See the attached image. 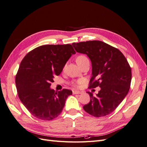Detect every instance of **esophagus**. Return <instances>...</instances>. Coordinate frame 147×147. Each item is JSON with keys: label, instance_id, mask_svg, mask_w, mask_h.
Here are the masks:
<instances>
[{"label": "esophagus", "instance_id": "34e87169", "mask_svg": "<svg viewBox=\"0 0 147 147\" xmlns=\"http://www.w3.org/2000/svg\"><path fill=\"white\" fill-rule=\"evenodd\" d=\"M73 94H82V92L78 91H74Z\"/></svg>", "mask_w": 147, "mask_h": 147}]
</instances>
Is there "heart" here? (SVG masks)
<instances>
[{
  "label": "heart",
  "instance_id": "b5f03b06",
  "mask_svg": "<svg viewBox=\"0 0 147 147\" xmlns=\"http://www.w3.org/2000/svg\"><path fill=\"white\" fill-rule=\"evenodd\" d=\"M88 59L87 58V57L84 56V55H80L78 56L77 57V63L78 65H80V64H82L83 61H86V60H88Z\"/></svg>",
  "mask_w": 147,
  "mask_h": 147
}]
</instances>
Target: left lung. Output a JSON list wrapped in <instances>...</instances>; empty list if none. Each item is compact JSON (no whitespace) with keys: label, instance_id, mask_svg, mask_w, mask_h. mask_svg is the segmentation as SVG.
I'll use <instances>...</instances> for the list:
<instances>
[{"label":"left lung","instance_id":"left-lung-1","mask_svg":"<svg viewBox=\"0 0 147 147\" xmlns=\"http://www.w3.org/2000/svg\"><path fill=\"white\" fill-rule=\"evenodd\" d=\"M75 51L86 55L92 64L89 88H100L96 96L87 92L90 102L83 106L85 112L95 117L110 114L123 100L129 90L131 67L118 49L103 42L92 40L73 43Z\"/></svg>","mask_w":147,"mask_h":147}]
</instances>
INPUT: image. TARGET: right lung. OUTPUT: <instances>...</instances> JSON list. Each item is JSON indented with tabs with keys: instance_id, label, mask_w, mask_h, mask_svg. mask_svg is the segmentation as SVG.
Listing matches in <instances>:
<instances>
[{
	"instance_id": "1",
	"label": "right lung",
	"mask_w": 147,
	"mask_h": 147,
	"mask_svg": "<svg viewBox=\"0 0 147 147\" xmlns=\"http://www.w3.org/2000/svg\"><path fill=\"white\" fill-rule=\"evenodd\" d=\"M70 44L40 46L29 52L22 60L16 75L18 97L33 116L42 120L53 119L61 113L72 91H56L50 88L53 78L59 75L72 55Z\"/></svg>"
}]
</instances>
